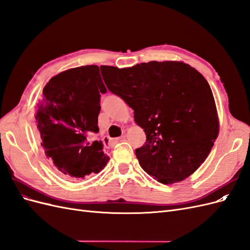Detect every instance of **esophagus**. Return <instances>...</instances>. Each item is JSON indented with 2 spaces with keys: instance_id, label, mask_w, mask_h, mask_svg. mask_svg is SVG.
I'll return each mask as SVG.
<instances>
[{
  "instance_id": "esophagus-1",
  "label": "esophagus",
  "mask_w": 250,
  "mask_h": 250,
  "mask_svg": "<svg viewBox=\"0 0 250 250\" xmlns=\"http://www.w3.org/2000/svg\"><path fill=\"white\" fill-rule=\"evenodd\" d=\"M124 140H125V134H123V135H121V137H119V138L115 139V140H113L112 142H113V143H118V142H121V141H124Z\"/></svg>"
}]
</instances>
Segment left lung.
<instances>
[{"label": "left lung", "instance_id": "1", "mask_svg": "<svg viewBox=\"0 0 250 250\" xmlns=\"http://www.w3.org/2000/svg\"><path fill=\"white\" fill-rule=\"evenodd\" d=\"M100 67L107 88L134 110L146 133L145 145L135 149L143 170L164 185L197 170L219 132L214 96L202 75L180 62Z\"/></svg>", "mask_w": 250, "mask_h": 250}]
</instances>
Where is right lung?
<instances>
[{"instance_id": "obj_1", "label": "right lung", "mask_w": 250, "mask_h": 250, "mask_svg": "<svg viewBox=\"0 0 250 250\" xmlns=\"http://www.w3.org/2000/svg\"><path fill=\"white\" fill-rule=\"evenodd\" d=\"M100 93H106V87L99 66H78L51 78L37 103L41 144L50 163L66 179L99 173L109 160L101 141H87L99 132Z\"/></svg>"}]
</instances>
